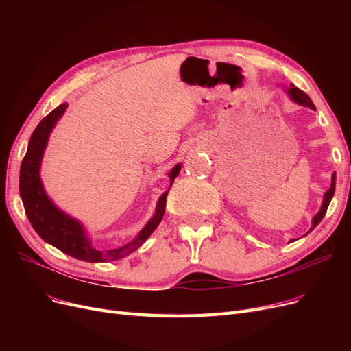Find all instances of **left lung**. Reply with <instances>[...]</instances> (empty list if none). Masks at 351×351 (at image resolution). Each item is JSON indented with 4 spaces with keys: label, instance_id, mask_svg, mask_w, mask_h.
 <instances>
[{
    "label": "left lung",
    "instance_id": "left-lung-1",
    "mask_svg": "<svg viewBox=\"0 0 351 351\" xmlns=\"http://www.w3.org/2000/svg\"><path fill=\"white\" fill-rule=\"evenodd\" d=\"M289 95L291 97V99L294 101V102H297V104H300V105H304V107H309L311 110H316L315 108V105H313V102H312V99L307 97V95L303 92V90H300L299 88H295L294 84H291V86L289 88ZM334 192H335V173L332 174V183H331V187H329V190L328 192L325 193V197H324V204H322V208H321V210L317 212V214L315 215V218H313V221H312V228H311V231L319 224V222L322 221V218L325 217V214H326V209H328V205H329V202H331V199H332V196H334Z\"/></svg>",
    "mask_w": 351,
    "mask_h": 351
}]
</instances>
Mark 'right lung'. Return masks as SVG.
Masks as SVG:
<instances>
[{"instance_id":"right-lung-1","label":"right lung","mask_w":351,"mask_h":351,"mask_svg":"<svg viewBox=\"0 0 351 351\" xmlns=\"http://www.w3.org/2000/svg\"><path fill=\"white\" fill-rule=\"evenodd\" d=\"M67 108V102L61 104L54 111H51L45 119L38 124L36 129L30 136L27 152L22 161V167H20V196L23 200V206L26 210V215L30 221L32 227L39 234L42 240L52 244V246L64 252L70 256L86 261V262H105V261H117L121 259L127 254L134 252L137 247H141L142 244L147 240L154 230L161 222L165 205H167V192L159 197L156 212L154 218L147 222L146 227L141 231V234L137 236L132 243H127L125 246L111 249V250H98L93 247L90 241L84 236V231L82 226L76 219L66 215L64 212L57 209L52 202L47 197L44 187H42L40 178H39V165L42 154L45 151V146L48 142V136L52 130V127L56 125L57 120L62 115V112ZM180 173V164L173 168V171L169 173V180L171 184L174 178Z\"/></svg>"}]
</instances>
